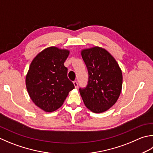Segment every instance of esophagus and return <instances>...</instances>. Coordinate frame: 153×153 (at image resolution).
Segmentation results:
<instances>
[{
	"instance_id": "esophagus-1",
	"label": "esophagus",
	"mask_w": 153,
	"mask_h": 153,
	"mask_svg": "<svg viewBox=\"0 0 153 153\" xmlns=\"http://www.w3.org/2000/svg\"><path fill=\"white\" fill-rule=\"evenodd\" d=\"M74 85L75 86V88L77 89V88H78V83H77V82H76V81H74Z\"/></svg>"
}]
</instances>
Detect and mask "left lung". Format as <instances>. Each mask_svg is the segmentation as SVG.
Here are the masks:
<instances>
[{
    "label": "left lung",
    "mask_w": 153,
    "mask_h": 153,
    "mask_svg": "<svg viewBox=\"0 0 153 153\" xmlns=\"http://www.w3.org/2000/svg\"><path fill=\"white\" fill-rule=\"evenodd\" d=\"M81 54L89 74L86 88H79L83 103L94 113L106 111L117 102L121 92V68L112 55L101 47L83 49Z\"/></svg>",
    "instance_id": "1"
}]
</instances>
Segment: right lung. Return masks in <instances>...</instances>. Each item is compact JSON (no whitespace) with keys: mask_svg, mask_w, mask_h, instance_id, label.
Returning a JSON list of instances; mask_svg holds the SVG:
<instances>
[{"mask_svg":"<svg viewBox=\"0 0 153 153\" xmlns=\"http://www.w3.org/2000/svg\"><path fill=\"white\" fill-rule=\"evenodd\" d=\"M69 54L68 50L48 47L37 54L30 65L26 76L27 91L34 103L44 111L59 109L74 88L64 65Z\"/></svg>","mask_w":153,"mask_h":153,"instance_id":"add662e5","label":"right lung"}]
</instances>
